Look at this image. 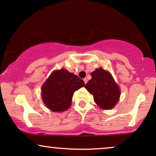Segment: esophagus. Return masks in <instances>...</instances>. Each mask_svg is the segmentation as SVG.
<instances>
[{"label": "esophagus", "mask_w": 156, "mask_h": 156, "mask_svg": "<svg viewBox=\"0 0 156 156\" xmlns=\"http://www.w3.org/2000/svg\"><path fill=\"white\" fill-rule=\"evenodd\" d=\"M84 82H85V84H86V83H87V79H86V78H85V79H84Z\"/></svg>", "instance_id": "34e87169"}]
</instances>
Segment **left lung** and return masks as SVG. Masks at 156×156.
Segmentation results:
<instances>
[{"label": "left lung", "instance_id": "8db88e82", "mask_svg": "<svg viewBox=\"0 0 156 156\" xmlns=\"http://www.w3.org/2000/svg\"><path fill=\"white\" fill-rule=\"evenodd\" d=\"M91 80L85 85L93 96L95 103L102 109H111L116 105L120 96V90L109 71L102 68L90 74Z\"/></svg>", "mask_w": 156, "mask_h": 156}]
</instances>
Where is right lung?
<instances>
[{"label": "right lung", "instance_id": "obj_1", "mask_svg": "<svg viewBox=\"0 0 156 156\" xmlns=\"http://www.w3.org/2000/svg\"><path fill=\"white\" fill-rule=\"evenodd\" d=\"M84 85L83 80L66 69L55 70L42 85V100L51 111H66L70 107L74 93Z\"/></svg>", "mask_w": 156, "mask_h": 156}]
</instances>
